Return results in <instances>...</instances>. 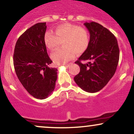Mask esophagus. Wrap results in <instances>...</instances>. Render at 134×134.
Here are the masks:
<instances>
[{
  "mask_svg": "<svg viewBox=\"0 0 134 134\" xmlns=\"http://www.w3.org/2000/svg\"><path fill=\"white\" fill-rule=\"evenodd\" d=\"M64 65L65 66V67H69V66H70V64H64Z\"/></svg>",
  "mask_w": 134,
  "mask_h": 134,
  "instance_id": "obj_1",
  "label": "esophagus"
}]
</instances>
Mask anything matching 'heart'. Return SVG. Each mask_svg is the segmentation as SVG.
Wrapping results in <instances>:
<instances>
[{"mask_svg": "<svg viewBox=\"0 0 134 134\" xmlns=\"http://www.w3.org/2000/svg\"><path fill=\"white\" fill-rule=\"evenodd\" d=\"M44 42L51 50L57 49L64 42V48L53 52L51 57L55 64H65L75 57L76 52L82 54L88 49L90 37L88 31L83 27L65 24L58 26L55 34L52 31L46 32Z\"/></svg>", "mask_w": 134, "mask_h": 134, "instance_id": "obj_1", "label": "heart"}]
</instances>
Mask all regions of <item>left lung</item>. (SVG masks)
Masks as SVG:
<instances>
[{"instance_id": "1", "label": "left lung", "mask_w": 134, "mask_h": 134, "mask_svg": "<svg viewBox=\"0 0 134 134\" xmlns=\"http://www.w3.org/2000/svg\"><path fill=\"white\" fill-rule=\"evenodd\" d=\"M84 25L90 33L89 46L75 62L80 70L74 80L84 91L94 93L104 88L114 76L119 63V48L114 35L102 25L91 22ZM87 60L91 62H81Z\"/></svg>"}]
</instances>
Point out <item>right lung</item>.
I'll return each mask as SVG.
<instances>
[{"label":"right lung","mask_w":134,"mask_h":134,"mask_svg":"<svg viewBox=\"0 0 134 134\" xmlns=\"http://www.w3.org/2000/svg\"><path fill=\"white\" fill-rule=\"evenodd\" d=\"M46 29V22H41L24 32L16 42L13 57L19 81L31 96L38 99H45L51 94L57 79V69L49 67L52 61L44 42Z\"/></svg>","instance_id":"right-lung-1"}]
</instances>
